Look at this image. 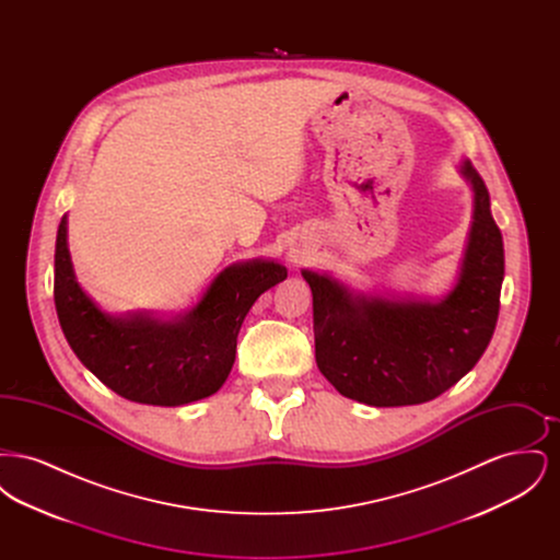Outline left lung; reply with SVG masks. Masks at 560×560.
<instances>
[{
  "label": "left lung",
  "instance_id": "8db88e82",
  "mask_svg": "<svg viewBox=\"0 0 560 560\" xmlns=\"http://www.w3.org/2000/svg\"><path fill=\"white\" fill-rule=\"evenodd\" d=\"M457 172L472 188V220L443 298L359 292L327 272L302 268L313 292L317 365L348 399L372 407L436 399L479 363L491 342L504 241L475 165L462 160Z\"/></svg>",
  "mask_w": 560,
  "mask_h": 560
}]
</instances>
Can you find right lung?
Wrapping results in <instances>:
<instances>
[{"mask_svg": "<svg viewBox=\"0 0 560 560\" xmlns=\"http://www.w3.org/2000/svg\"><path fill=\"white\" fill-rule=\"evenodd\" d=\"M67 213L54 254V304L81 363L124 399L178 407L220 390L235 363L237 336L254 302L288 277L275 260L222 268L195 306L174 317L108 315L81 288L71 262Z\"/></svg>", "mask_w": 560, "mask_h": 560, "instance_id": "obj_1", "label": "right lung"}]
</instances>
